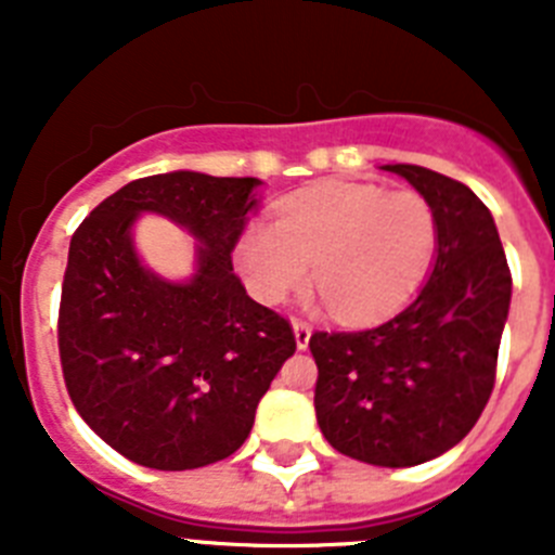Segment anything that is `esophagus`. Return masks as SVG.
Returning <instances> with one entry per match:
<instances>
[{
	"label": "esophagus",
	"mask_w": 555,
	"mask_h": 555,
	"mask_svg": "<svg viewBox=\"0 0 555 555\" xmlns=\"http://www.w3.org/2000/svg\"><path fill=\"white\" fill-rule=\"evenodd\" d=\"M294 341H297L300 350H306L308 341H311V325H308V322L294 320Z\"/></svg>",
	"instance_id": "34e87169"
}]
</instances>
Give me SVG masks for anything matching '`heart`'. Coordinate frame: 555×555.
<instances>
[{"instance_id": "obj_1", "label": "heart", "mask_w": 555, "mask_h": 555, "mask_svg": "<svg viewBox=\"0 0 555 555\" xmlns=\"http://www.w3.org/2000/svg\"><path fill=\"white\" fill-rule=\"evenodd\" d=\"M436 247L434 205L420 191L325 183L283 199L274 224H249L238 263L255 297L269 306L286 300L311 263L313 283L338 320L370 322L414 297Z\"/></svg>"}]
</instances>
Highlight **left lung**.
<instances>
[{
  "label": "left lung",
  "mask_w": 555,
  "mask_h": 555,
  "mask_svg": "<svg viewBox=\"0 0 555 555\" xmlns=\"http://www.w3.org/2000/svg\"><path fill=\"white\" fill-rule=\"evenodd\" d=\"M384 169L434 205V272L391 320L313 333V409L338 453L375 467H414L459 444L487 409L512 272L492 214L467 185L425 166Z\"/></svg>",
  "instance_id": "obj_1"
}]
</instances>
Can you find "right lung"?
I'll use <instances>...</instances> for the list:
<instances>
[{"mask_svg":"<svg viewBox=\"0 0 555 555\" xmlns=\"http://www.w3.org/2000/svg\"><path fill=\"white\" fill-rule=\"evenodd\" d=\"M255 178L169 171L102 199L72 235L57 311L68 397L88 428L150 469H197L242 448L272 377L297 350L292 322L247 297L233 249ZM164 212L201 241L191 284L138 263L129 228Z\"/></svg>","mask_w":555,"mask_h":555,"instance_id":"1","label":"right lung"}]
</instances>
